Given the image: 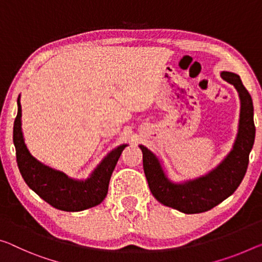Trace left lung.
<instances>
[{
    "label": "left lung",
    "mask_w": 262,
    "mask_h": 262,
    "mask_svg": "<svg viewBox=\"0 0 262 262\" xmlns=\"http://www.w3.org/2000/svg\"><path fill=\"white\" fill-rule=\"evenodd\" d=\"M221 77L235 87L240 99V115L233 147L217 167L204 176L176 183L168 177L159 157L147 147L139 146L143 154V170L152 196L161 204L183 213L205 212L230 197L246 173L254 144V108L251 95L238 74L223 71Z\"/></svg>",
    "instance_id": "obj_1"
}]
</instances>
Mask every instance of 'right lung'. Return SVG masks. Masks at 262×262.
I'll return each instance as SVG.
<instances>
[{"label":"right lung","instance_id":"right-lung-1","mask_svg":"<svg viewBox=\"0 0 262 262\" xmlns=\"http://www.w3.org/2000/svg\"><path fill=\"white\" fill-rule=\"evenodd\" d=\"M20 95L17 99V115L14 122L16 159L20 175L29 188L58 210L77 212L97 206L108 192L110 180L121 152L128 144H120L107 154L86 180H76L65 172L41 163L29 151L22 132Z\"/></svg>","mask_w":262,"mask_h":262}]
</instances>
